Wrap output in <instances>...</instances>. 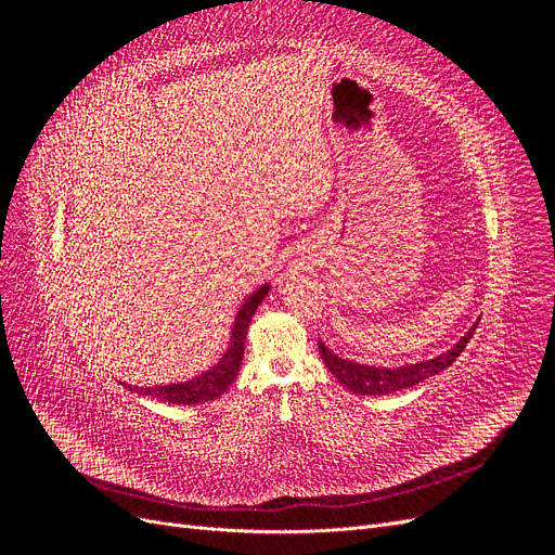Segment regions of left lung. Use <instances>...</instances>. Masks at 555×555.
I'll return each instance as SVG.
<instances>
[{
  "label": "left lung",
  "mask_w": 555,
  "mask_h": 555,
  "mask_svg": "<svg viewBox=\"0 0 555 555\" xmlns=\"http://www.w3.org/2000/svg\"><path fill=\"white\" fill-rule=\"evenodd\" d=\"M477 324L479 322H475L473 328H469L451 349L442 351V354L418 361V363L398 365V367H379V365H367V363L343 359L335 354V351H331L324 340H319V357H322V361L326 363L328 373L343 386H347L349 391H354L359 396L396 393L400 389H410V386L447 371V367L461 357V351L465 349L469 338H473Z\"/></svg>",
  "instance_id": "8db88e82"
}]
</instances>
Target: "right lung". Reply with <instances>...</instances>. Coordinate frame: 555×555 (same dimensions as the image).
Returning a JSON list of instances; mask_svg holds the SVG:
<instances>
[{"mask_svg":"<svg viewBox=\"0 0 555 555\" xmlns=\"http://www.w3.org/2000/svg\"><path fill=\"white\" fill-rule=\"evenodd\" d=\"M271 292V284H263L257 292H251L243 306L236 312V319H233L231 326V338L229 347L224 354L220 357L212 367L204 371L201 375L188 379V382H178V384H164V386H129V391L150 396L162 402H173V405H198V402H208L220 398L233 379L238 377L243 354H245V338H247V326L255 317L257 308L261 306V300Z\"/></svg>","mask_w":555,"mask_h":555,"instance_id":"right-lung-1","label":"right lung"}]
</instances>
